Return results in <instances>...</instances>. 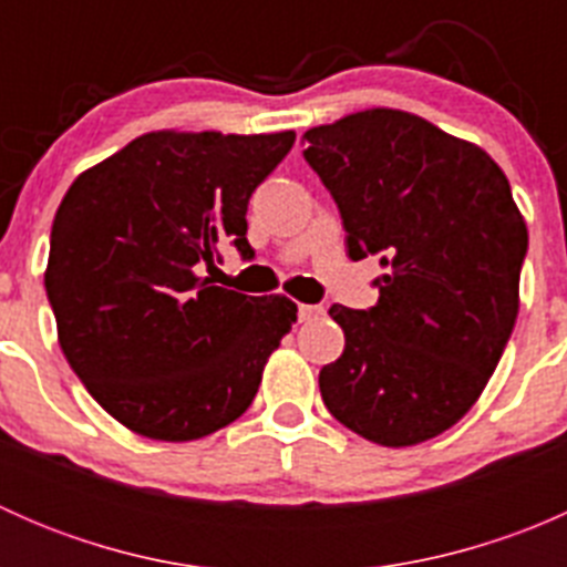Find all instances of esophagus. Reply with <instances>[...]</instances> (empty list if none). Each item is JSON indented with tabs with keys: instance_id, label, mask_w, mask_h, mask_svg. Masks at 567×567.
<instances>
[{
	"instance_id": "esophagus-1",
	"label": "esophagus",
	"mask_w": 567,
	"mask_h": 567,
	"mask_svg": "<svg viewBox=\"0 0 567 567\" xmlns=\"http://www.w3.org/2000/svg\"><path fill=\"white\" fill-rule=\"evenodd\" d=\"M296 316H299L301 323H307V320H318L320 316H323V307H320V305H299Z\"/></svg>"
}]
</instances>
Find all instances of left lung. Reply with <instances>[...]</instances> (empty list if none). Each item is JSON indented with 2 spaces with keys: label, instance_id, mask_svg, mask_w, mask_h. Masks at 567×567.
Instances as JSON below:
<instances>
[{
  "label": "left lung",
  "instance_id": "left-lung-1",
  "mask_svg": "<svg viewBox=\"0 0 567 567\" xmlns=\"http://www.w3.org/2000/svg\"><path fill=\"white\" fill-rule=\"evenodd\" d=\"M301 142L348 257L386 268L375 307L329 310L346 351L320 370V398L370 442H427L472 409L516 326L529 236L511 183L477 145L398 109L348 114Z\"/></svg>",
  "mask_w": 567,
  "mask_h": 567
}]
</instances>
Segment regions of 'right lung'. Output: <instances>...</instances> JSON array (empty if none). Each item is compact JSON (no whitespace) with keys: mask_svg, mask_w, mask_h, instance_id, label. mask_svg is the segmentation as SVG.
I'll list each match as a JSON object with an SVG mask.
<instances>
[{"mask_svg":"<svg viewBox=\"0 0 567 567\" xmlns=\"http://www.w3.org/2000/svg\"><path fill=\"white\" fill-rule=\"evenodd\" d=\"M293 142V131H158L79 175L62 197L45 268L62 353L140 436L203 439L255 400L296 305L197 274L221 260L219 244L255 255L249 197Z\"/></svg>","mask_w":567,"mask_h":567,"instance_id":"right-lung-1","label":"right lung"}]
</instances>
